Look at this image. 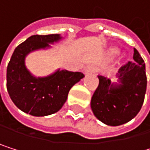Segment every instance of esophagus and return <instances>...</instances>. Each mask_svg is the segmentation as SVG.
Instances as JSON below:
<instances>
[{
  "instance_id": "34e87169",
  "label": "esophagus",
  "mask_w": 150,
  "mask_h": 150,
  "mask_svg": "<svg viewBox=\"0 0 150 150\" xmlns=\"http://www.w3.org/2000/svg\"><path fill=\"white\" fill-rule=\"evenodd\" d=\"M96 70V67L94 66H88V67H86L83 70V73L85 74H91V73H93L95 72Z\"/></svg>"
}]
</instances>
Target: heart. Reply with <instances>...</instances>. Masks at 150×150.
<instances>
[{"label":"heart","instance_id":"heart-1","mask_svg":"<svg viewBox=\"0 0 150 150\" xmlns=\"http://www.w3.org/2000/svg\"><path fill=\"white\" fill-rule=\"evenodd\" d=\"M112 54H116V53H117V51H116L115 49H113V50L112 51Z\"/></svg>","mask_w":150,"mask_h":150}]
</instances>
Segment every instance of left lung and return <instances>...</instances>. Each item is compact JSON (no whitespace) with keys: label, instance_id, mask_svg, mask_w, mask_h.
Masks as SVG:
<instances>
[{"label":"left lung","instance_id":"left-lung-1","mask_svg":"<svg viewBox=\"0 0 150 150\" xmlns=\"http://www.w3.org/2000/svg\"><path fill=\"white\" fill-rule=\"evenodd\" d=\"M117 83L98 76L99 85L95 90L91 108L94 116L106 125L119 126L129 122L140 111L147 89L145 62L134 48L133 60L122 67Z\"/></svg>","mask_w":150,"mask_h":150}]
</instances>
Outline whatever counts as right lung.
Listing matches in <instances>:
<instances>
[{"label":"right lung","instance_id":"right-lung-1","mask_svg":"<svg viewBox=\"0 0 150 150\" xmlns=\"http://www.w3.org/2000/svg\"><path fill=\"white\" fill-rule=\"evenodd\" d=\"M63 38L60 34L34 35L14 50L7 67V90L13 103L21 111L42 117L58 112L67 99L70 89L84 77L81 72L57 69L47 76L37 77L26 67V57Z\"/></svg>","mask_w":150,"mask_h":150}]
</instances>
